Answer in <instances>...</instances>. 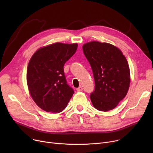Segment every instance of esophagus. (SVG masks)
<instances>
[{
  "label": "esophagus",
  "instance_id": "obj_1",
  "mask_svg": "<svg viewBox=\"0 0 153 153\" xmlns=\"http://www.w3.org/2000/svg\"><path fill=\"white\" fill-rule=\"evenodd\" d=\"M76 90H77V92H81V91H82L83 90V89H82V87L81 86H80L78 88H77Z\"/></svg>",
  "mask_w": 153,
  "mask_h": 153
}]
</instances>
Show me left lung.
Instances as JSON below:
<instances>
[{
	"label": "left lung",
	"mask_w": 153,
	"mask_h": 153,
	"mask_svg": "<svg viewBox=\"0 0 153 153\" xmlns=\"http://www.w3.org/2000/svg\"><path fill=\"white\" fill-rule=\"evenodd\" d=\"M84 55L92 69L95 91L90 98L98 110L115 108L127 94L130 84V71L122 51L108 43L92 41L82 46Z\"/></svg>",
	"instance_id": "8db88e82"
}]
</instances>
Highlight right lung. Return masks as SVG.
Instances as JSON below:
<instances>
[{"instance_id":"obj_1","label":"right lung","mask_w":153,"mask_h":153,"mask_svg":"<svg viewBox=\"0 0 153 153\" xmlns=\"http://www.w3.org/2000/svg\"><path fill=\"white\" fill-rule=\"evenodd\" d=\"M77 46L55 43L39 48L31 56L27 71L28 91L36 105L45 111H62L74 92L67 84L63 67Z\"/></svg>"}]
</instances>
